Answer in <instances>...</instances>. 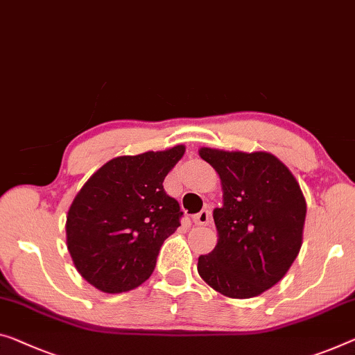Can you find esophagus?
<instances>
[{
  "label": "esophagus",
  "instance_id": "34e87169",
  "mask_svg": "<svg viewBox=\"0 0 355 355\" xmlns=\"http://www.w3.org/2000/svg\"><path fill=\"white\" fill-rule=\"evenodd\" d=\"M193 221L198 226H207L209 221H210V211L209 210H202L199 211L198 215L193 216Z\"/></svg>",
  "mask_w": 355,
  "mask_h": 355
}]
</instances>
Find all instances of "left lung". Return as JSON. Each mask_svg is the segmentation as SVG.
Segmentation results:
<instances>
[{"mask_svg": "<svg viewBox=\"0 0 355 355\" xmlns=\"http://www.w3.org/2000/svg\"><path fill=\"white\" fill-rule=\"evenodd\" d=\"M221 180L223 205L214 210L218 242L198 260L211 288L247 300L276 285L303 244L306 199L285 164L268 151L200 148Z\"/></svg>", "mask_w": 355, "mask_h": 355, "instance_id": "obj_1", "label": "left lung"}]
</instances>
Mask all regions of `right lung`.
I'll use <instances>...</instances> for the list:
<instances>
[{
  "mask_svg": "<svg viewBox=\"0 0 355 355\" xmlns=\"http://www.w3.org/2000/svg\"><path fill=\"white\" fill-rule=\"evenodd\" d=\"M183 145L118 156L84 183L67 214V247L78 272L105 293L134 290L151 276L162 242L180 226L164 178Z\"/></svg>",
  "mask_w": 355,
  "mask_h": 355,
  "instance_id": "right-lung-1",
  "label": "right lung"
}]
</instances>
